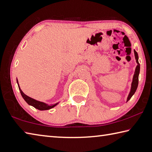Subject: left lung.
Segmentation results:
<instances>
[{
    "instance_id": "1",
    "label": "left lung",
    "mask_w": 152,
    "mask_h": 152,
    "mask_svg": "<svg viewBox=\"0 0 152 152\" xmlns=\"http://www.w3.org/2000/svg\"><path fill=\"white\" fill-rule=\"evenodd\" d=\"M134 55H135L136 63L138 64V65H137V66L136 67L135 73H134V75L133 77L132 83V86H131V90H130V92L129 93V95H128V98H127V102L129 101V100L131 99V97L133 96V94L135 93L137 88H138V77H139V73H140V64L138 62V53H137L135 50H134Z\"/></svg>"
}]
</instances>
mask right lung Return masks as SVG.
<instances>
[{
  "label": "right lung",
  "instance_id": "add662e5",
  "mask_svg": "<svg viewBox=\"0 0 152 152\" xmlns=\"http://www.w3.org/2000/svg\"><path fill=\"white\" fill-rule=\"evenodd\" d=\"M17 83H18L19 90H20V91L21 95L23 97V99L25 100V101L28 104L32 106V107L37 108V109H38L39 110H49V109H51V108H52L53 107H56V106L58 104V103H56V104H54L48 105L47 104H45V103H44V102L36 101V100L32 98H31V97L27 96L26 94H25L24 93L22 92V91L20 89V87H19L18 79H17Z\"/></svg>",
  "mask_w": 152,
  "mask_h": 152
}]
</instances>
